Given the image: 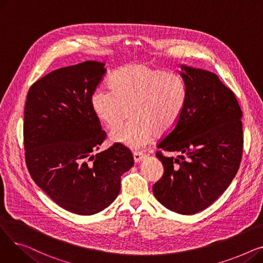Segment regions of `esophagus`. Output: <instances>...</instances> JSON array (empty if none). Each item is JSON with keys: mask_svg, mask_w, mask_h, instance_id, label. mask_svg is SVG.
Segmentation results:
<instances>
[{"mask_svg": "<svg viewBox=\"0 0 263 263\" xmlns=\"http://www.w3.org/2000/svg\"><path fill=\"white\" fill-rule=\"evenodd\" d=\"M133 158H134V161L136 163H139V162H141L145 158V156L142 153H133Z\"/></svg>", "mask_w": 263, "mask_h": 263, "instance_id": "esophagus-1", "label": "esophagus"}]
</instances>
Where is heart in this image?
<instances>
[{
  "mask_svg": "<svg viewBox=\"0 0 263 263\" xmlns=\"http://www.w3.org/2000/svg\"><path fill=\"white\" fill-rule=\"evenodd\" d=\"M184 78L149 64H130L116 70L108 80V90L96 89L90 96L95 116L107 128L124 119L130 121L110 132V141L140 149L159 135L172 131L187 101Z\"/></svg>",
  "mask_w": 263,
  "mask_h": 263,
  "instance_id": "1",
  "label": "heart"
}]
</instances>
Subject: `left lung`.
I'll use <instances>...</instances> for the list:
<instances>
[{"instance_id": "obj_1", "label": "left lung", "mask_w": 263, "mask_h": 263, "mask_svg": "<svg viewBox=\"0 0 263 263\" xmlns=\"http://www.w3.org/2000/svg\"><path fill=\"white\" fill-rule=\"evenodd\" d=\"M181 68L187 101L175 128L158 144L164 174L153 191L167 209L190 215L208 208L236 177L243 154L242 110L215 73ZM162 149L181 155L165 157Z\"/></svg>"}]
</instances>
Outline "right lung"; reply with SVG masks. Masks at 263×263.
Returning a JSON list of instances; mask_svg holds the SVG:
<instances>
[{
    "label": "right lung",
    "instance_id": "obj_1",
    "mask_svg": "<svg viewBox=\"0 0 263 263\" xmlns=\"http://www.w3.org/2000/svg\"><path fill=\"white\" fill-rule=\"evenodd\" d=\"M103 63L87 61L41 78L26 96L23 143L34 182L63 209L98 213L119 194L120 177L134 164L131 151L113 145L97 155L106 133L90 107Z\"/></svg>",
    "mask_w": 263,
    "mask_h": 263
}]
</instances>
